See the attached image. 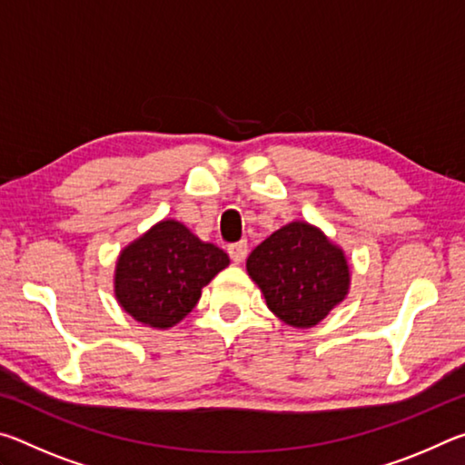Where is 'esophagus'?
Wrapping results in <instances>:
<instances>
[{
    "label": "esophagus",
    "mask_w": 465,
    "mask_h": 465,
    "mask_svg": "<svg viewBox=\"0 0 465 465\" xmlns=\"http://www.w3.org/2000/svg\"><path fill=\"white\" fill-rule=\"evenodd\" d=\"M227 254H230V258H232V261H233L235 264L243 262V258L248 256V243H246V240L232 243V246L227 248Z\"/></svg>",
    "instance_id": "1"
}]
</instances>
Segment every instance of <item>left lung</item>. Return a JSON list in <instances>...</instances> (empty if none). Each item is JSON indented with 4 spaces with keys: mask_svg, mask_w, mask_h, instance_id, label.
<instances>
[{
    "mask_svg": "<svg viewBox=\"0 0 465 465\" xmlns=\"http://www.w3.org/2000/svg\"><path fill=\"white\" fill-rule=\"evenodd\" d=\"M269 310L293 328H312L349 293L344 252L318 227L293 222L252 250L246 262Z\"/></svg>",
    "mask_w": 465,
    "mask_h": 465,
    "instance_id": "1",
    "label": "left lung"
}]
</instances>
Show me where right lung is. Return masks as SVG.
Masks as SVG:
<instances>
[{
  "label": "right lung",
  "instance_id": "right-lung-1",
  "mask_svg": "<svg viewBox=\"0 0 465 465\" xmlns=\"http://www.w3.org/2000/svg\"><path fill=\"white\" fill-rule=\"evenodd\" d=\"M230 264L222 248L201 242L174 219H163L121 252L114 295L149 328L166 330L188 316L201 289Z\"/></svg>",
  "mask_w": 465,
  "mask_h": 465
}]
</instances>
